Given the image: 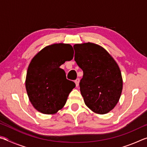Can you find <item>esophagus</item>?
<instances>
[{"mask_svg":"<svg viewBox=\"0 0 147 147\" xmlns=\"http://www.w3.org/2000/svg\"><path fill=\"white\" fill-rule=\"evenodd\" d=\"M74 82L76 84V86L78 87L79 86V82H80V79L79 78H77L76 80H75V81H74Z\"/></svg>","mask_w":147,"mask_h":147,"instance_id":"obj_1","label":"esophagus"}]
</instances>
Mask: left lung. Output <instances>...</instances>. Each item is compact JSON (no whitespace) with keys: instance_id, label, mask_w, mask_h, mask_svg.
Wrapping results in <instances>:
<instances>
[{"instance_id":"obj_1","label":"left lung","mask_w":147,"mask_h":147,"mask_svg":"<svg viewBox=\"0 0 147 147\" xmlns=\"http://www.w3.org/2000/svg\"><path fill=\"white\" fill-rule=\"evenodd\" d=\"M73 48L74 60L84 73L79 85L84 102L94 112L107 113L118 102L123 89L118 65L96 44H76Z\"/></svg>"}]
</instances>
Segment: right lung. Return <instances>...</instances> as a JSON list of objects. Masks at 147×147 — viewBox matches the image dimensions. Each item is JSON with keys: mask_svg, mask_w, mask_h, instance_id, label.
<instances>
[{"mask_svg": "<svg viewBox=\"0 0 147 147\" xmlns=\"http://www.w3.org/2000/svg\"><path fill=\"white\" fill-rule=\"evenodd\" d=\"M74 51L69 44H54L42 49L30 63L26 89L30 101L39 112L55 113L63 108L69 94L75 88L66 78L61 65L73 58Z\"/></svg>", "mask_w": 147, "mask_h": 147, "instance_id": "obj_1", "label": "right lung"}]
</instances>
